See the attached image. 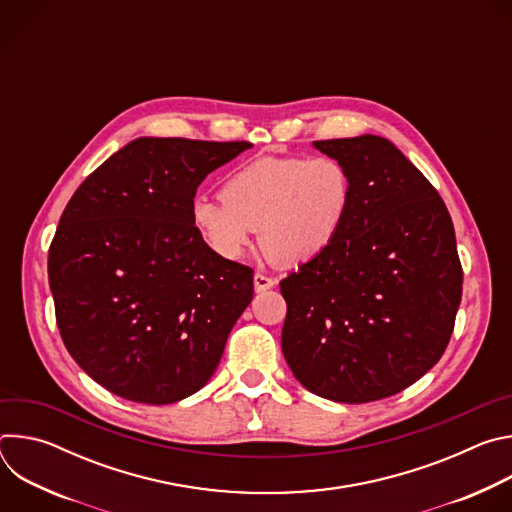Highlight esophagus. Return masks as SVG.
<instances>
[{
    "label": "esophagus",
    "instance_id": "obj_1",
    "mask_svg": "<svg viewBox=\"0 0 512 512\" xmlns=\"http://www.w3.org/2000/svg\"><path fill=\"white\" fill-rule=\"evenodd\" d=\"M275 277H269L265 273H255V289L257 291H265V289H271L275 285Z\"/></svg>",
    "mask_w": 512,
    "mask_h": 512
}]
</instances>
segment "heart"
<instances>
[{"mask_svg":"<svg viewBox=\"0 0 512 512\" xmlns=\"http://www.w3.org/2000/svg\"><path fill=\"white\" fill-rule=\"evenodd\" d=\"M346 168L330 158H261L233 172L221 198L198 196L192 225L225 259H239L259 229L261 249L281 265L322 255L340 235L350 208Z\"/></svg>","mask_w":512,"mask_h":512,"instance_id":"obj_1","label":"heart"}]
</instances>
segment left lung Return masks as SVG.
<instances>
[{
	"label": "left lung",
	"mask_w": 512,
	"mask_h": 512,
	"mask_svg": "<svg viewBox=\"0 0 512 512\" xmlns=\"http://www.w3.org/2000/svg\"><path fill=\"white\" fill-rule=\"evenodd\" d=\"M350 178L340 235L279 281L281 350L294 377L338 403L391 397L442 358L462 300L450 212L379 135L314 141Z\"/></svg>",
	"instance_id": "1"
}]
</instances>
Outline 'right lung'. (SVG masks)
Here are the masks:
<instances>
[{
  "label": "right lung",
  "instance_id": "add662e5",
  "mask_svg": "<svg viewBox=\"0 0 512 512\" xmlns=\"http://www.w3.org/2000/svg\"><path fill=\"white\" fill-rule=\"evenodd\" d=\"M249 141L137 137L68 200L48 251L62 342L107 391L168 405L202 389L253 300V269L192 225L200 182Z\"/></svg>",
  "mask_w": 512,
  "mask_h": 512
}]
</instances>
